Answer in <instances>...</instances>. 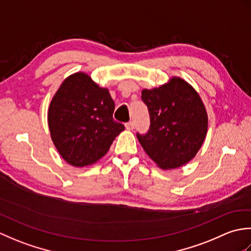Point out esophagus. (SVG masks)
I'll list each match as a JSON object with an SVG mask.
<instances>
[{
    "mask_svg": "<svg viewBox=\"0 0 251 251\" xmlns=\"http://www.w3.org/2000/svg\"><path fill=\"white\" fill-rule=\"evenodd\" d=\"M125 127H126L127 130H132L135 128V124L132 122H128V123H126V124H125Z\"/></svg>",
    "mask_w": 251,
    "mask_h": 251,
    "instance_id": "obj_1",
    "label": "esophagus"
}]
</instances>
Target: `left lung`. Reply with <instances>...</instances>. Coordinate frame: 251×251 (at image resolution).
<instances>
[{
    "label": "left lung",
    "mask_w": 251,
    "mask_h": 251,
    "mask_svg": "<svg viewBox=\"0 0 251 251\" xmlns=\"http://www.w3.org/2000/svg\"><path fill=\"white\" fill-rule=\"evenodd\" d=\"M150 113L148 134H137L141 147L164 170L179 168L193 159L205 141L208 115L200 94L191 84L173 76L161 86L142 89Z\"/></svg>",
    "instance_id": "left-lung-1"
}]
</instances>
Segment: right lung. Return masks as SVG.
<instances>
[{
	"label": "right lung",
	"mask_w": 251,
	"mask_h": 251,
	"mask_svg": "<svg viewBox=\"0 0 251 251\" xmlns=\"http://www.w3.org/2000/svg\"><path fill=\"white\" fill-rule=\"evenodd\" d=\"M114 101L87 73L69 75L50 103L47 121L58 153L74 167L102 158L125 127L113 120Z\"/></svg>",
	"instance_id": "add662e5"
}]
</instances>
